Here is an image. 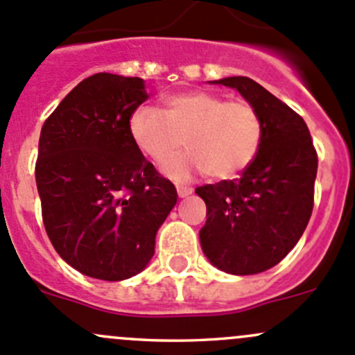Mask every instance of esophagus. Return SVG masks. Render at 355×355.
Wrapping results in <instances>:
<instances>
[{"label":"esophagus","mask_w":355,"mask_h":355,"mask_svg":"<svg viewBox=\"0 0 355 355\" xmlns=\"http://www.w3.org/2000/svg\"><path fill=\"white\" fill-rule=\"evenodd\" d=\"M177 192H178V198H187V196L192 194V187H184V185H178Z\"/></svg>","instance_id":"34e87169"}]
</instances>
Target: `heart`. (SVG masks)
Segmentation results:
<instances>
[{"label": "heart", "mask_w": 355, "mask_h": 355, "mask_svg": "<svg viewBox=\"0 0 355 355\" xmlns=\"http://www.w3.org/2000/svg\"><path fill=\"white\" fill-rule=\"evenodd\" d=\"M128 132L139 151L164 163L183 147L182 155L164 164V173L178 182L196 173L232 178L256 159L263 142V121L245 99L228 101L209 91H187L163 99V110L141 106L132 113Z\"/></svg>", "instance_id": "b5f03b06"}]
</instances>
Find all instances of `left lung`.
<instances>
[{
	"instance_id": "8db88e82",
	"label": "left lung",
	"mask_w": 355,
	"mask_h": 355,
	"mask_svg": "<svg viewBox=\"0 0 355 355\" xmlns=\"http://www.w3.org/2000/svg\"><path fill=\"white\" fill-rule=\"evenodd\" d=\"M214 84L237 89L257 110L263 142L241 177L196 189L207 209L200 247L225 273H263L287 256L309 223L316 149L302 116L252 78L227 77Z\"/></svg>"
}]
</instances>
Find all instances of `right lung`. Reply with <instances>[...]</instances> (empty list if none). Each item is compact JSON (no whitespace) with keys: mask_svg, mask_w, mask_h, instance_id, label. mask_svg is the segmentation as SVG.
<instances>
[{"mask_svg":"<svg viewBox=\"0 0 355 355\" xmlns=\"http://www.w3.org/2000/svg\"><path fill=\"white\" fill-rule=\"evenodd\" d=\"M148 98L142 78L96 73L42 125L35 184L46 234L85 277L120 282L141 273L177 204L175 185L128 132L132 113Z\"/></svg>","mask_w":355,"mask_h":355,"instance_id":"add662e5","label":"right lung"}]
</instances>
